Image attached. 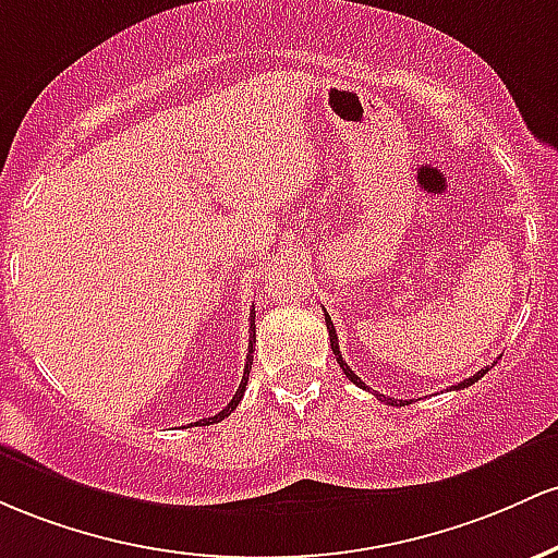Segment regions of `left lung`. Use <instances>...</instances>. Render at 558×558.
<instances>
[{"label": "left lung", "mask_w": 558, "mask_h": 558, "mask_svg": "<svg viewBox=\"0 0 558 558\" xmlns=\"http://www.w3.org/2000/svg\"><path fill=\"white\" fill-rule=\"evenodd\" d=\"M324 318H327V329H329L331 353L337 355V363H340V368H342V372H345V377H348L350 381H353V385H359V387H366V385H363V381H361L359 374H355L353 368H350L348 363L342 361V353H340V342H337V331H335V324H331V318H329V313H327V311H324ZM485 374H487V368H480V372L474 374V377H469V379H464V381H459V385H456V390H461V387H469V385H474V381H477L480 377H485ZM374 396H377L379 400H387V403H390V405H396V403H398L396 398H385V396H379V392H374ZM400 403H409V400H400Z\"/></svg>", "instance_id": "1"}]
</instances>
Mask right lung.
I'll return each mask as SVG.
<instances>
[{
    "mask_svg": "<svg viewBox=\"0 0 558 558\" xmlns=\"http://www.w3.org/2000/svg\"><path fill=\"white\" fill-rule=\"evenodd\" d=\"M253 345H255V311H253V316H250V345H247V363H245V374H242V381H240V390H236V392H234V398L229 400L227 409L218 411L216 416H210V418H199V422H195V424H199V427H205V424H216V422H221V418H227V416L231 414V411H234L236 405H240L242 396H245V387H247L250 368H253Z\"/></svg>",
    "mask_w": 558,
    "mask_h": 558,
    "instance_id": "add662e5",
    "label": "right lung"
}]
</instances>
